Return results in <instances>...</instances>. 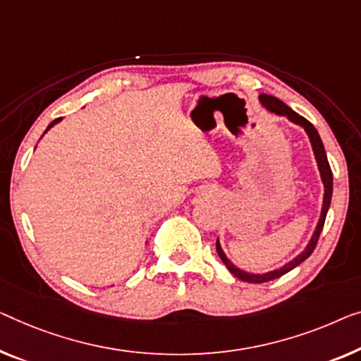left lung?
I'll use <instances>...</instances> for the list:
<instances>
[{
	"instance_id": "1",
	"label": "left lung",
	"mask_w": 361,
	"mask_h": 361,
	"mask_svg": "<svg viewBox=\"0 0 361 361\" xmlns=\"http://www.w3.org/2000/svg\"><path fill=\"white\" fill-rule=\"evenodd\" d=\"M259 100H261V104L264 105L269 111H274V113H277V115L287 116L290 121H293V123H297V125L303 126L305 131L308 133L310 141H311V146H313V150H314L316 162H318L319 171H321V178H322V183H324V201H322V211H321L319 222H318V225H316V230H314L313 236H311L308 246H306L305 251L301 252V255H298L297 257H295L293 261L287 262V264H285V266L281 267V269H277V271L266 272V274H250V272L241 271V269L235 267V266L232 264V262L228 261V257L224 255V251H222V248H220L219 240H217V243H215V250H217V255H219L220 259H222L224 264L227 266L228 271L232 272L235 277H238L240 281H245V282H250V283H262V282H269V281H274V279L282 277L283 274L290 272V271H292V269H295L298 264H301V262H303V261L306 259V257L311 256V252L314 251L316 245H318L321 230H322V227H324V220H326L327 211H329L331 197H332V170H331V166H329V162H327L326 150H324V146H322V141H321L318 131H316V128H314L313 125H311V123H310L308 120H306V118L298 115L297 111H293L292 109H290V106L285 105L283 102L276 99V97L262 94V95L259 97Z\"/></svg>"
}]
</instances>
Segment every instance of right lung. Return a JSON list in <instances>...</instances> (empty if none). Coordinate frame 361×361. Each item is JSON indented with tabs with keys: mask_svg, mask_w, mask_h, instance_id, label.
<instances>
[{
	"mask_svg": "<svg viewBox=\"0 0 361 361\" xmlns=\"http://www.w3.org/2000/svg\"><path fill=\"white\" fill-rule=\"evenodd\" d=\"M60 120H61V118H56V120H55V121H51V123H50V125H48V128H47V129H50L51 126H55V125H56V123H58V121H60ZM45 133H47V131H45Z\"/></svg>",
	"mask_w": 361,
	"mask_h": 361,
	"instance_id": "right-lung-1",
	"label": "right lung"
}]
</instances>
